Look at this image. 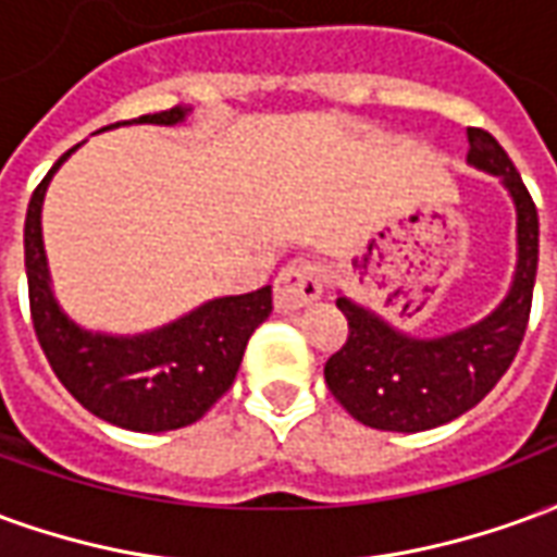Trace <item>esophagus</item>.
Listing matches in <instances>:
<instances>
[{
    "instance_id": "esophagus-1",
    "label": "esophagus",
    "mask_w": 557,
    "mask_h": 557,
    "mask_svg": "<svg viewBox=\"0 0 557 557\" xmlns=\"http://www.w3.org/2000/svg\"><path fill=\"white\" fill-rule=\"evenodd\" d=\"M322 289H325L322 265L307 262V259H295L274 280V307L280 313L301 310L307 304H313L322 295Z\"/></svg>"
}]
</instances>
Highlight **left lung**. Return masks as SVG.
Instances as JSON below:
<instances>
[{
	"mask_svg": "<svg viewBox=\"0 0 557 557\" xmlns=\"http://www.w3.org/2000/svg\"><path fill=\"white\" fill-rule=\"evenodd\" d=\"M468 163L498 175L516 208V268L502 304L474 325L442 337H414L337 292L349 319L346 346L325 363V382L339 406L363 426L423 432L474 409L498 385L525 337L537 277L540 220L534 199L498 139L468 127Z\"/></svg>",
	"mask_w": 557,
	"mask_h": 557,
	"instance_id": "1",
	"label": "left lung"
}]
</instances>
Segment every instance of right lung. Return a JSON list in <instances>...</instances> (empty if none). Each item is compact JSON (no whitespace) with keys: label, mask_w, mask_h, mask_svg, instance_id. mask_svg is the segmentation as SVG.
<instances>
[{"label":"right lung","mask_w":557,"mask_h":557,"mask_svg":"<svg viewBox=\"0 0 557 557\" xmlns=\"http://www.w3.org/2000/svg\"><path fill=\"white\" fill-rule=\"evenodd\" d=\"M187 115L190 107H172L163 113L139 115L125 125L172 127L182 125ZM79 146L67 148L55 160L53 170L35 187L26 211L23 247L38 343L59 382L95 418L134 432L190 426L235 382L247 339L271 313V286L247 295L211 298L190 313L143 334H107L74 322L53 292L44 250L41 208L53 175Z\"/></svg>","instance_id":"1"}]
</instances>
